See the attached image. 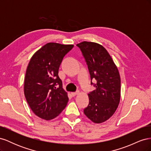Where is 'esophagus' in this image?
Here are the masks:
<instances>
[{
  "label": "esophagus",
  "instance_id": "34e87169",
  "mask_svg": "<svg viewBox=\"0 0 151 151\" xmlns=\"http://www.w3.org/2000/svg\"><path fill=\"white\" fill-rule=\"evenodd\" d=\"M78 93H79V91H77V92H73V93H71V95L72 96H76Z\"/></svg>",
  "mask_w": 151,
  "mask_h": 151
}]
</instances>
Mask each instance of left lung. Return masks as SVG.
Segmentation results:
<instances>
[{
	"label": "left lung",
	"instance_id": "obj_1",
	"mask_svg": "<svg viewBox=\"0 0 151 151\" xmlns=\"http://www.w3.org/2000/svg\"><path fill=\"white\" fill-rule=\"evenodd\" d=\"M83 54L96 89L88 94L89 104L84 113L96 123L108 120L118 108L120 99V77L111 56L102 45L83 42L77 45ZM97 80V84L92 80Z\"/></svg>",
	"mask_w": 151,
	"mask_h": 151
}]
</instances>
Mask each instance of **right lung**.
Instances as JSON below:
<instances>
[{"label": "right lung", "mask_w": 151, "mask_h": 151, "mask_svg": "<svg viewBox=\"0 0 151 151\" xmlns=\"http://www.w3.org/2000/svg\"><path fill=\"white\" fill-rule=\"evenodd\" d=\"M73 47L48 43L33 55L27 67L25 98L31 110L42 119H53L66 106L68 98L58 74L63 58Z\"/></svg>", "instance_id": "right-lung-1"}]
</instances>
